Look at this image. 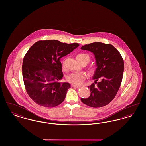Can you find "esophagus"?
I'll use <instances>...</instances> for the list:
<instances>
[{
	"label": "esophagus",
	"mask_w": 146,
	"mask_h": 146,
	"mask_svg": "<svg viewBox=\"0 0 146 146\" xmlns=\"http://www.w3.org/2000/svg\"><path fill=\"white\" fill-rule=\"evenodd\" d=\"M72 86H73V87H75V88H80V85H76V84H72Z\"/></svg>",
	"instance_id": "obj_1"
}]
</instances>
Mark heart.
I'll use <instances>...</instances> for the list:
<instances>
[{
    "label": "heart",
    "instance_id": "obj_1",
    "mask_svg": "<svg viewBox=\"0 0 146 146\" xmlns=\"http://www.w3.org/2000/svg\"><path fill=\"white\" fill-rule=\"evenodd\" d=\"M83 58H86L88 60V62H89V57L86 54H81L76 56V59H81ZM85 79L86 76L85 74L79 73H73L67 76V79L69 82L75 84H80L82 83L85 80Z\"/></svg>",
    "mask_w": 146,
    "mask_h": 146
}]
</instances>
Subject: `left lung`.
Wrapping results in <instances>:
<instances>
[{
    "mask_svg": "<svg viewBox=\"0 0 146 146\" xmlns=\"http://www.w3.org/2000/svg\"><path fill=\"white\" fill-rule=\"evenodd\" d=\"M81 49L94 54L96 66L92 76L94 83L88 86L90 95L86 98H82L81 101L92 107H103L110 103L118 92L123 79L124 61L119 52L111 44L96 42L83 46ZM98 79L100 82L97 83Z\"/></svg>",
    "mask_w": 146,
    "mask_h": 146,
    "instance_id": "left-lung-1",
    "label": "left lung"
}]
</instances>
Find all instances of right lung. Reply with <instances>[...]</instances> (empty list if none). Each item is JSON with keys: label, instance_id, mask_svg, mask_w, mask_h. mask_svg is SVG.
<instances>
[{"label": "right lung", "instance_id": "obj_1", "mask_svg": "<svg viewBox=\"0 0 146 146\" xmlns=\"http://www.w3.org/2000/svg\"><path fill=\"white\" fill-rule=\"evenodd\" d=\"M79 46L56 40L39 41L28 50L22 63L27 92L35 103L54 107L64 101L70 85L60 82L63 74L60 59Z\"/></svg>", "mask_w": 146, "mask_h": 146}]
</instances>
